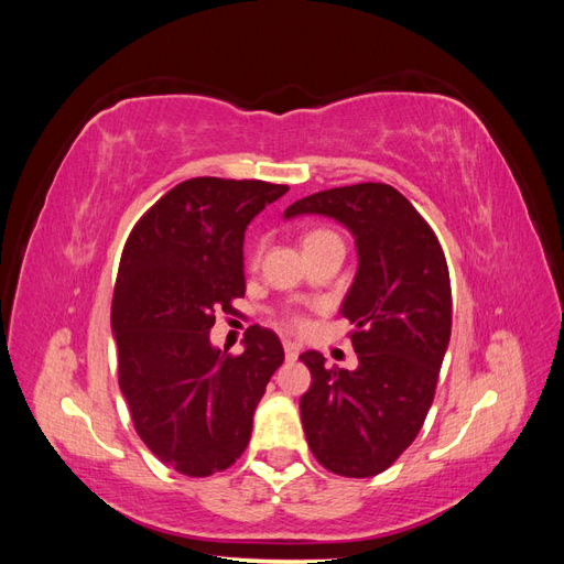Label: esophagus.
<instances>
[{"mask_svg":"<svg viewBox=\"0 0 564 564\" xmlns=\"http://www.w3.org/2000/svg\"><path fill=\"white\" fill-rule=\"evenodd\" d=\"M284 357H286V360H296V357H299V352H301V346L296 344V340H284Z\"/></svg>","mask_w":564,"mask_h":564,"instance_id":"34e87169","label":"esophagus"}]
</instances>
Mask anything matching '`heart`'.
I'll use <instances>...</instances> for the list:
<instances>
[{
	"mask_svg": "<svg viewBox=\"0 0 564 564\" xmlns=\"http://www.w3.org/2000/svg\"><path fill=\"white\" fill-rule=\"evenodd\" d=\"M336 240H340V237L334 232V230H327V228H313V230H308L303 235V249L308 251V249H313V247H319V245H324V242H336ZM256 259V256H253ZM289 322L292 324H301V317L299 315H289Z\"/></svg>",
	"mask_w": 564,
	"mask_h": 564,
	"instance_id": "obj_1",
	"label": "heart"
}]
</instances>
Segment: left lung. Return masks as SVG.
Returning <instances> with one entry per match:
<instances>
[{"label": "left lung", "instance_id": "left-lung-1", "mask_svg": "<svg viewBox=\"0 0 564 564\" xmlns=\"http://www.w3.org/2000/svg\"><path fill=\"white\" fill-rule=\"evenodd\" d=\"M332 216L357 245V275L340 315L348 317L357 369L301 355L313 383L301 421L319 464L344 477H371L416 440L435 398L452 336V284L433 228L386 183L332 187L294 202L284 218Z\"/></svg>", "mask_w": 564, "mask_h": 564}]
</instances>
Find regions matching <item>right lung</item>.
Segmentation results:
<instances>
[{
  "instance_id": "obj_1",
  "label": "right lung",
  "mask_w": 564,
  "mask_h": 564,
  "mask_svg": "<svg viewBox=\"0 0 564 564\" xmlns=\"http://www.w3.org/2000/svg\"><path fill=\"white\" fill-rule=\"evenodd\" d=\"M289 191L199 176L160 197L133 226L112 294L119 388L133 429L187 477L230 468L249 445L256 404L284 362L275 332L251 324L245 352L209 344L216 313L245 296V230Z\"/></svg>"
}]
</instances>
